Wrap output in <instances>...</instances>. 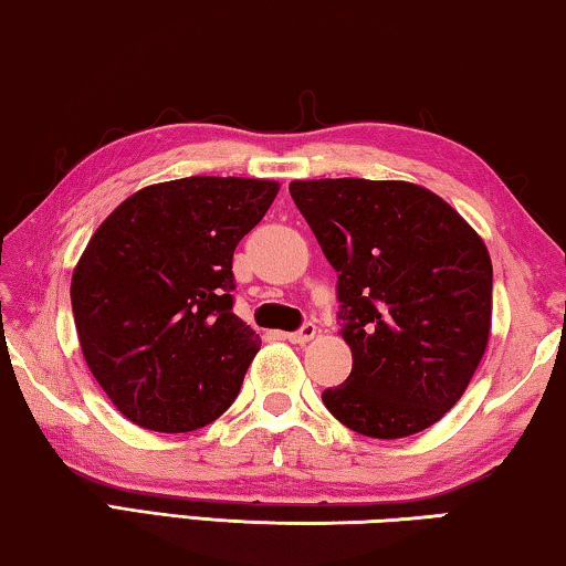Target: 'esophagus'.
Here are the masks:
<instances>
[{
    "instance_id": "1",
    "label": "esophagus",
    "mask_w": 566,
    "mask_h": 566,
    "mask_svg": "<svg viewBox=\"0 0 566 566\" xmlns=\"http://www.w3.org/2000/svg\"><path fill=\"white\" fill-rule=\"evenodd\" d=\"M316 336H318L316 323H305L303 328L293 331V333H285V338H289L291 344H308V340H313Z\"/></svg>"
}]
</instances>
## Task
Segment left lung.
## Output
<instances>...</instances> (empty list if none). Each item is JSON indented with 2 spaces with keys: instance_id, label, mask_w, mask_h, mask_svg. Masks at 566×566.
<instances>
[{
  "instance_id": "1",
  "label": "left lung",
  "mask_w": 566,
  "mask_h": 566,
  "mask_svg": "<svg viewBox=\"0 0 566 566\" xmlns=\"http://www.w3.org/2000/svg\"><path fill=\"white\" fill-rule=\"evenodd\" d=\"M338 271L346 384L323 403L350 431L403 439L464 396L492 333V258L437 192L406 180H293Z\"/></svg>"
}]
</instances>
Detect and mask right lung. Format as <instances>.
<instances>
[{
    "mask_svg": "<svg viewBox=\"0 0 566 566\" xmlns=\"http://www.w3.org/2000/svg\"><path fill=\"white\" fill-rule=\"evenodd\" d=\"M277 190L210 175L155 182L92 233L72 271L74 328L125 419L185 433L235 401L261 338L233 313V253Z\"/></svg>",
    "mask_w": 566,
    "mask_h": 566,
    "instance_id": "1",
    "label": "right lung"
}]
</instances>
